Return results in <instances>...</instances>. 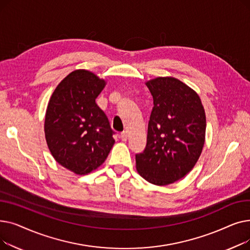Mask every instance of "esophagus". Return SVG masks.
Returning a JSON list of instances; mask_svg holds the SVG:
<instances>
[{
    "label": "esophagus",
    "mask_w": 250,
    "mask_h": 250,
    "mask_svg": "<svg viewBox=\"0 0 250 250\" xmlns=\"http://www.w3.org/2000/svg\"><path fill=\"white\" fill-rule=\"evenodd\" d=\"M127 136H128V135H127V132H123V133L121 134V139L125 142V141L127 140Z\"/></svg>",
    "instance_id": "obj_1"
}]
</instances>
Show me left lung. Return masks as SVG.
I'll return each instance as SVG.
<instances>
[{"mask_svg": "<svg viewBox=\"0 0 250 250\" xmlns=\"http://www.w3.org/2000/svg\"><path fill=\"white\" fill-rule=\"evenodd\" d=\"M153 96L147 145L136 154L140 175L156 186L185 177L199 160L206 135V114L199 95L172 77L146 83Z\"/></svg>", "mask_w": 250, "mask_h": 250, "instance_id": "1", "label": "left lung"}]
</instances>
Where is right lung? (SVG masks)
<instances>
[{
	"instance_id": "1",
	"label": "right lung",
	"mask_w": 250,
	"mask_h": 250,
	"mask_svg": "<svg viewBox=\"0 0 250 250\" xmlns=\"http://www.w3.org/2000/svg\"><path fill=\"white\" fill-rule=\"evenodd\" d=\"M105 81L86 70L69 74L58 85L47 105L44 133L58 163L82 175L107 158L115 134L95 99Z\"/></svg>"
}]
</instances>
